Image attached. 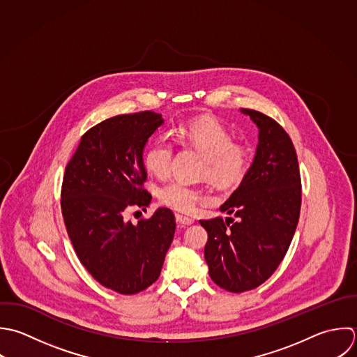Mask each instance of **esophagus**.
Here are the masks:
<instances>
[{
	"mask_svg": "<svg viewBox=\"0 0 357 357\" xmlns=\"http://www.w3.org/2000/svg\"><path fill=\"white\" fill-rule=\"evenodd\" d=\"M175 218H176V222L181 225H190L195 222V220L192 217H188L183 214H175Z\"/></svg>",
	"mask_w": 357,
	"mask_h": 357,
	"instance_id": "obj_1",
	"label": "esophagus"
}]
</instances>
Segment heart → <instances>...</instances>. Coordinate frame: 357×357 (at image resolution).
<instances>
[{
	"instance_id": "b5f03b06",
	"label": "heart",
	"mask_w": 357,
	"mask_h": 357,
	"mask_svg": "<svg viewBox=\"0 0 357 357\" xmlns=\"http://www.w3.org/2000/svg\"><path fill=\"white\" fill-rule=\"evenodd\" d=\"M179 140L204 155L202 175L213 183L227 188L239 183L249 171L252 154L246 144L234 142L232 133L214 118L193 119L178 129ZM174 146L168 140H157L144 153L146 169L157 178H167L172 168ZM162 204L189 213L206 200L202 189L183 181H171L160 188Z\"/></svg>"
}]
</instances>
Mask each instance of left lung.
I'll return each instance as SVG.
<instances>
[{
    "instance_id": "1",
    "label": "left lung",
    "mask_w": 357,
    "mask_h": 357,
    "mask_svg": "<svg viewBox=\"0 0 357 357\" xmlns=\"http://www.w3.org/2000/svg\"><path fill=\"white\" fill-rule=\"evenodd\" d=\"M241 111L257 125L259 144L241 186L220 208L234 218L200 220L208 234V274L234 294L255 289L275 273L295 235L302 204L301 171L289 135L260 111Z\"/></svg>"
}]
</instances>
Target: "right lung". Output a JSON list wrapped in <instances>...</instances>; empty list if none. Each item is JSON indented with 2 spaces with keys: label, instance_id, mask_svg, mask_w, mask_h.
I'll return each instance as SVG.
<instances>
[{
  "label": "right lung",
  "instance_id": "obj_1",
  "mask_svg": "<svg viewBox=\"0 0 357 357\" xmlns=\"http://www.w3.org/2000/svg\"><path fill=\"white\" fill-rule=\"evenodd\" d=\"M161 114L140 111L90 128L69 160L61 210L73 249L91 277L121 295H135L160 277L175 234V215L158 208L136 225L130 208H146L143 149L162 123Z\"/></svg>",
  "mask_w": 357,
  "mask_h": 357
}]
</instances>
